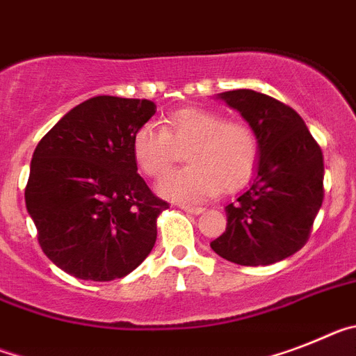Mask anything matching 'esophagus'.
Listing matches in <instances>:
<instances>
[{"label":"esophagus","mask_w":356,"mask_h":356,"mask_svg":"<svg viewBox=\"0 0 356 356\" xmlns=\"http://www.w3.org/2000/svg\"><path fill=\"white\" fill-rule=\"evenodd\" d=\"M181 209L182 211L191 213V215H200L204 211V208H199V206H184V204H181Z\"/></svg>","instance_id":"esophagus-1"}]
</instances>
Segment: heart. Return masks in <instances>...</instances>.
<instances>
[{
	"instance_id": "b5f03b06",
	"label": "heart",
	"mask_w": 356,
	"mask_h": 356,
	"mask_svg": "<svg viewBox=\"0 0 356 356\" xmlns=\"http://www.w3.org/2000/svg\"><path fill=\"white\" fill-rule=\"evenodd\" d=\"M190 145L186 168L159 182V193L179 202H199L218 190L231 193L245 184L258 163L251 127L225 122L215 111L184 107L166 116L165 129L145 123L132 136V156L148 177H161L174 163V147Z\"/></svg>"
}]
</instances>
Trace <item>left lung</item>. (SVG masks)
<instances>
[{
    "instance_id": "obj_1",
    "label": "left lung",
    "mask_w": 356,
    "mask_h": 356,
    "mask_svg": "<svg viewBox=\"0 0 356 356\" xmlns=\"http://www.w3.org/2000/svg\"><path fill=\"white\" fill-rule=\"evenodd\" d=\"M258 140L249 190L225 206L227 227L211 249L245 267L272 265L298 252L324 199L323 150L292 107L252 89L220 92Z\"/></svg>"
}]
</instances>
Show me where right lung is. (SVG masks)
<instances>
[{
	"label": "right lung",
	"mask_w": 356,
	"mask_h": 356,
	"mask_svg": "<svg viewBox=\"0 0 356 356\" xmlns=\"http://www.w3.org/2000/svg\"><path fill=\"white\" fill-rule=\"evenodd\" d=\"M154 114L150 100L89 98L37 145L26 209L42 252L71 276L118 280L152 251L168 202L138 174L132 136Z\"/></svg>",
	"instance_id": "add662e5"
}]
</instances>
